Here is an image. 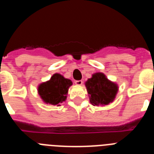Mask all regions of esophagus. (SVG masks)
Instances as JSON below:
<instances>
[{"label": "esophagus", "instance_id": "34e87169", "mask_svg": "<svg viewBox=\"0 0 154 154\" xmlns=\"http://www.w3.org/2000/svg\"><path fill=\"white\" fill-rule=\"evenodd\" d=\"M75 83L77 85H81L83 83V82L82 81V80H76V81L75 82Z\"/></svg>", "mask_w": 154, "mask_h": 154}]
</instances>
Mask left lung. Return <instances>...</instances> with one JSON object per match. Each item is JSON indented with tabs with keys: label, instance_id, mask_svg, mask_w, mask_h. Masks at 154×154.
<instances>
[{
	"label": "left lung",
	"instance_id": "left-lung-1",
	"mask_svg": "<svg viewBox=\"0 0 154 154\" xmlns=\"http://www.w3.org/2000/svg\"><path fill=\"white\" fill-rule=\"evenodd\" d=\"M85 86L93 106L108 105L113 101L118 91L117 85L107 79L101 72L92 75V78L85 82Z\"/></svg>",
	"mask_w": 154,
	"mask_h": 154
}]
</instances>
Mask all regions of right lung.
Masks as SVG:
<instances>
[{"label":"right lung","instance_id":"right-lung-1","mask_svg":"<svg viewBox=\"0 0 154 154\" xmlns=\"http://www.w3.org/2000/svg\"><path fill=\"white\" fill-rule=\"evenodd\" d=\"M72 82L65 79L62 75L54 74L49 81L43 82L38 86V94L43 101L51 105H58L65 101L69 88Z\"/></svg>","mask_w":154,"mask_h":154}]
</instances>
